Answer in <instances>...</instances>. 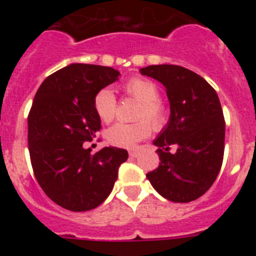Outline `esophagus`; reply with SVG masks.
<instances>
[{
	"label": "esophagus",
	"mask_w": 256,
	"mask_h": 256,
	"mask_svg": "<svg viewBox=\"0 0 256 256\" xmlns=\"http://www.w3.org/2000/svg\"><path fill=\"white\" fill-rule=\"evenodd\" d=\"M128 156H132V158H136V156H140V152H136V150H132V152H128Z\"/></svg>",
	"instance_id": "34e87169"
}]
</instances>
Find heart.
I'll use <instances>...</instances> for the list:
<instances>
[{"label": "heart", "instance_id": "1", "mask_svg": "<svg viewBox=\"0 0 256 256\" xmlns=\"http://www.w3.org/2000/svg\"><path fill=\"white\" fill-rule=\"evenodd\" d=\"M128 96L140 100L136 124H116L106 132L108 144L116 148H132L138 142L150 136L152 130H160L168 124V112L160 100V88L144 78H132L124 85ZM94 110L102 122L110 124L116 116L118 102L112 88H100L94 96ZM153 128H152L151 126Z\"/></svg>", "mask_w": 256, "mask_h": 256}]
</instances>
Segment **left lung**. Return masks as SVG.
<instances>
[{"label":"left lung","instance_id":"obj_1","mask_svg":"<svg viewBox=\"0 0 256 256\" xmlns=\"http://www.w3.org/2000/svg\"><path fill=\"white\" fill-rule=\"evenodd\" d=\"M142 76L166 88L171 116L154 140L160 164L146 174L171 202L187 203L206 192L222 168L226 122L218 94L194 72L178 65H152Z\"/></svg>","mask_w":256,"mask_h":256}]
</instances>
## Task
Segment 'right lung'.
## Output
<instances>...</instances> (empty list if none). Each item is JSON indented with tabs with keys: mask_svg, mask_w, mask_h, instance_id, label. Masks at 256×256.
Listing matches in <instances>:
<instances>
[{
	"mask_svg": "<svg viewBox=\"0 0 256 256\" xmlns=\"http://www.w3.org/2000/svg\"><path fill=\"white\" fill-rule=\"evenodd\" d=\"M118 76L108 66L72 64L46 78L34 96L28 116L32 168L44 192L66 210L100 206L128 160L124 148H104L96 154L84 148L100 130L94 96Z\"/></svg>",
	"mask_w": 256,
	"mask_h": 256,
	"instance_id": "add662e5",
	"label": "right lung"
}]
</instances>
